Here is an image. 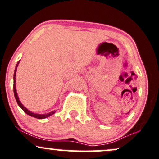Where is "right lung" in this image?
Here are the masks:
<instances>
[{
	"mask_svg": "<svg viewBox=\"0 0 159 159\" xmlns=\"http://www.w3.org/2000/svg\"><path fill=\"white\" fill-rule=\"evenodd\" d=\"M19 62H20V61H18V62H17V64H16V68H15L14 74H13V93H14V97H15V99H16V102H17L18 105H19V106L20 107H21V109H22V110H23V111H24L25 113H26V114H28V115H29V116H33V117L37 118V119H45V118H47V117H49V116H51V115L54 114V113H56V111H52V112H50V113H46V114H36V113H33V112L30 111L29 110H27V109H26V108L25 107L23 106V105L22 104V103H21V102L20 101V100H19V98H18L17 93H16V84H15V83H16V80H15V79H16V78H15V77H16V67L18 66V64H19Z\"/></svg>",
	"mask_w": 159,
	"mask_h": 159,
	"instance_id": "obj_1",
	"label": "right lung"
}]
</instances>
